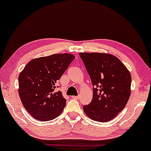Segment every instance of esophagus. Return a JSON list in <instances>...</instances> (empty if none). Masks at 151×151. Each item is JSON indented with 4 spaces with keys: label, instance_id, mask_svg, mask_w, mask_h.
<instances>
[{
    "label": "esophagus",
    "instance_id": "obj_1",
    "mask_svg": "<svg viewBox=\"0 0 151 151\" xmlns=\"http://www.w3.org/2000/svg\"><path fill=\"white\" fill-rule=\"evenodd\" d=\"M73 99H80V96H72Z\"/></svg>",
    "mask_w": 151,
    "mask_h": 151
}]
</instances>
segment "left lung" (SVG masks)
I'll return each mask as SVG.
<instances>
[{
  "instance_id": "left-lung-1",
  "label": "left lung",
  "mask_w": 151,
  "mask_h": 151,
  "mask_svg": "<svg viewBox=\"0 0 151 151\" xmlns=\"http://www.w3.org/2000/svg\"><path fill=\"white\" fill-rule=\"evenodd\" d=\"M93 86V98L83 109L93 121L107 122L124 109L130 96L131 75L116 56L101 52H80Z\"/></svg>"
}]
</instances>
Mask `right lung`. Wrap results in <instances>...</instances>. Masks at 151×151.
Instances as JSON below:
<instances>
[{"mask_svg": "<svg viewBox=\"0 0 151 151\" xmlns=\"http://www.w3.org/2000/svg\"><path fill=\"white\" fill-rule=\"evenodd\" d=\"M75 59L70 53L53 54L30 60L19 76V94L27 111L37 120L48 121L63 111L66 100L56 83Z\"/></svg>", "mask_w": 151, "mask_h": 151, "instance_id": "1", "label": "right lung"}]
</instances>
